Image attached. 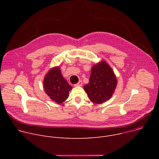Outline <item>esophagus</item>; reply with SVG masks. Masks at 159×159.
<instances>
[{"label": "esophagus", "instance_id": "1", "mask_svg": "<svg viewBox=\"0 0 159 159\" xmlns=\"http://www.w3.org/2000/svg\"><path fill=\"white\" fill-rule=\"evenodd\" d=\"M82 85V80H79V82L78 83H77L76 84L74 85V86H81Z\"/></svg>", "mask_w": 159, "mask_h": 159}]
</instances>
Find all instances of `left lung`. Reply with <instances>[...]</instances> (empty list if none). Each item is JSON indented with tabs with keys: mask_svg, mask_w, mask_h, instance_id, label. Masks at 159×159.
Here are the masks:
<instances>
[{
	"mask_svg": "<svg viewBox=\"0 0 159 159\" xmlns=\"http://www.w3.org/2000/svg\"><path fill=\"white\" fill-rule=\"evenodd\" d=\"M116 84V77L111 66L105 61H102L93 66L89 83L84 88L90 101L101 104L110 99Z\"/></svg>",
	"mask_w": 159,
	"mask_h": 159,
	"instance_id": "8db88e82",
	"label": "left lung"
}]
</instances>
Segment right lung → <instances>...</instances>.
<instances>
[{
  "label": "right lung",
  "instance_id": "right-lung-1",
  "mask_svg": "<svg viewBox=\"0 0 159 159\" xmlns=\"http://www.w3.org/2000/svg\"><path fill=\"white\" fill-rule=\"evenodd\" d=\"M44 89L47 94L55 102L61 104L69 97L72 87L63 77L60 69L57 66L45 75Z\"/></svg>",
  "mask_w": 159,
  "mask_h": 159
}]
</instances>
